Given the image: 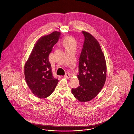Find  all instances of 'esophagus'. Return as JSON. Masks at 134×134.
<instances>
[{"instance_id":"obj_1","label":"esophagus","mask_w":134,"mask_h":134,"mask_svg":"<svg viewBox=\"0 0 134 134\" xmlns=\"http://www.w3.org/2000/svg\"><path fill=\"white\" fill-rule=\"evenodd\" d=\"M64 77L66 78H70L71 77V75H70V74L69 73H66L65 75H64Z\"/></svg>"}]
</instances>
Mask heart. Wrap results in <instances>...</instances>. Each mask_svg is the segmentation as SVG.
Listing matches in <instances>:
<instances>
[{"label":"heart","instance_id":"obj_1","mask_svg":"<svg viewBox=\"0 0 134 134\" xmlns=\"http://www.w3.org/2000/svg\"><path fill=\"white\" fill-rule=\"evenodd\" d=\"M63 44L65 48L69 47H76V41L72 37H68L65 38L63 41Z\"/></svg>","mask_w":134,"mask_h":134}]
</instances>
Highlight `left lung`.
<instances>
[{"instance_id":"8db88e82","label":"left lung","mask_w":134,"mask_h":134,"mask_svg":"<svg viewBox=\"0 0 134 134\" xmlns=\"http://www.w3.org/2000/svg\"><path fill=\"white\" fill-rule=\"evenodd\" d=\"M85 37L79 58V86L72 89L74 96L80 102L94 98L102 89L106 79L107 66L104 55L99 42L92 35L82 31Z\"/></svg>"}]
</instances>
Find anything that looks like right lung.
<instances>
[{"mask_svg": "<svg viewBox=\"0 0 134 134\" xmlns=\"http://www.w3.org/2000/svg\"><path fill=\"white\" fill-rule=\"evenodd\" d=\"M60 35L54 31L39 38L25 64L26 82L32 93L40 98L50 96L59 81L53 77L48 56Z\"/></svg>", "mask_w": 134, "mask_h": 134, "instance_id": "1", "label": "right lung"}]
</instances>
